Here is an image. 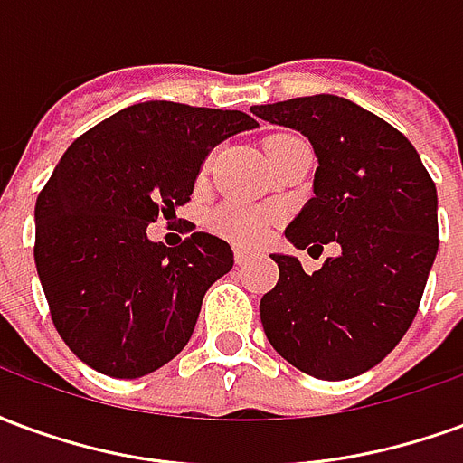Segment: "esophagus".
<instances>
[{"instance_id":"1","label":"esophagus","mask_w":463,"mask_h":463,"mask_svg":"<svg viewBox=\"0 0 463 463\" xmlns=\"http://www.w3.org/2000/svg\"><path fill=\"white\" fill-rule=\"evenodd\" d=\"M232 255H235V262H238V265H245V262L255 258V252L248 250V248H235V250H232Z\"/></svg>"}]
</instances>
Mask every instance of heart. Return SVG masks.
<instances>
[{"label":"heart","instance_id":"1","mask_svg":"<svg viewBox=\"0 0 463 463\" xmlns=\"http://www.w3.org/2000/svg\"><path fill=\"white\" fill-rule=\"evenodd\" d=\"M295 133H272L265 141V151H272L278 143L295 141ZM278 222V211L268 205H248V203H222L211 215L213 231L238 242V245H260L270 228Z\"/></svg>","mask_w":463,"mask_h":463}]
</instances>
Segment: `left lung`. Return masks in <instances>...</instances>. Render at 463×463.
I'll use <instances>...</instances> for the list:
<instances>
[{
    "label": "left lung",
    "instance_id": "left-lung-1",
    "mask_svg": "<svg viewBox=\"0 0 463 463\" xmlns=\"http://www.w3.org/2000/svg\"><path fill=\"white\" fill-rule=\"evenodd\" d=\"M262 121L310 138L317 171L310 201L285 235L298 248L340 245L317 272L272 255L278 285L260 300L275 352L305 374L349 379L407 335L439 250L437 185L394 126L332 94L252 106Z\"/></svg>",
    "mask_w": 463,
    "mask_h": 463
}]
</instances>
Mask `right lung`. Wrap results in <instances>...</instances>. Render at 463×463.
<instances>
[{"instance_id":"add662e5","label":"right lung","mask_w":463,"mask_h":463,"mask_svg":"<svg viewBox=\"0 0 463 463\" xmlns=\"http://www.w3.org/2000/svg\"><path fill=\"white\" fill-rule=\"evenodd\" d=\"M255 126L242 111L146 101L66 148L36 198L34 260L56 332L89 367L136 379L188 345L231 245L191 225L165 248L146 228L191 201L218 143Z\"/></svg>"}]
</instances>
